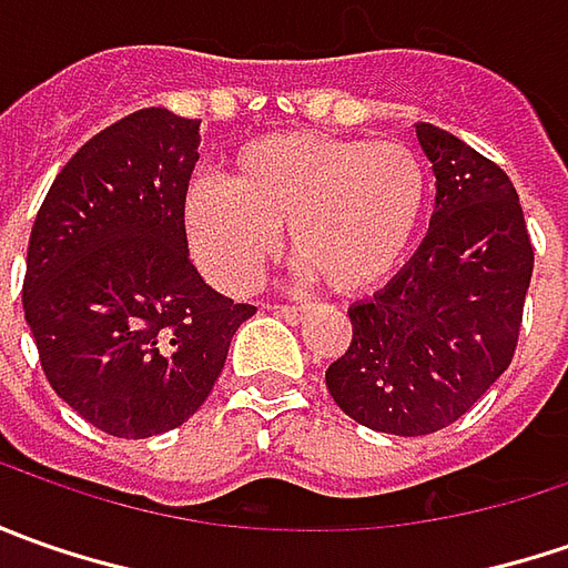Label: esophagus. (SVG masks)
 Segmentation results:
<instances>
[{
    "label": "esophagus",
    "mask_w": 568,
    "mask_h": 568,
    "mask_svg": "<svg viewBox=\"0 0 568 568\" xmlns=\"http://www.w3.org/2000/svg\"><path fill=\"white\" fill-rule=\"evenodd\" d=\"M272 310L281 318H287L291 325H300V322L306 318V306H284V303H277V306H272Z\"/></svg>",
    "instance_id": "34e87169"
}]
</instances>
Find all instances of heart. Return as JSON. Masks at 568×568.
<instances>
[{"label":"heart","mask_w":568,"mask_h":568,"mask_svg":"<svg viewBox=\"0 0 568 568\" xmlns=\"http://www.w3.org/2000/svg\"><path fill=\"white\" fill-rule=\"evenodd\" d=\"M426 192V170L407 144L281 132L240 148L227 183H189L183 221L199 265L230 294L258 281L281 227L303 272L357 294L402 265Z\"/></svg>","instance_id":"b5f03b06"}]
</instances>
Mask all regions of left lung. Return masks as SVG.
Instances as JSON below:
<instances>
[{"label":"left lung","mask_w":568,"mask_h":568,"mask_svg":"<svg viewBox=\"0 0 568 568\" xmlns=\"http://www.w3.org/2000/svg\"><path fill=\"white\" fill-rule=\"evenodd\" d=\"M436 176L420 250L347 316L325 385L347 417L392 436L455 424L515 354L535 250L513 180L452 132L417 122Z\"/></svg>","instance_id":"obj_1"}]
</instances>
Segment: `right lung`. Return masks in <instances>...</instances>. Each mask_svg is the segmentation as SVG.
<instances>
[{
	"mask_svg": "<svg viewBox=\"0 0 568 568\" xmlns=\"http://www.w3.org/2000/svg\"><path fill=\"white\" fill-rule=\"evenodd\" d=\"M199 120L148 106L59 170L28 243L24 318L53 392L91 426L148 439L186 424L255 313L189 258Z\"/></svg>",
	"mask_w": 568,
	"mask_h": 568,
	"instance_id": "add662e5",
	"label": "right lung"
}]
</instances>
